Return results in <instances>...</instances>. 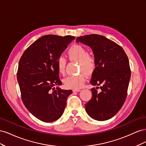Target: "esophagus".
Instances as JSON below:
<instances>
[{"mask_svg":"<svg viewBox=\"0 0 146 146\" xmlns=\"http://www.w3.org/2000/svg\"><path fill=\"white\" fill-rule=\"evenodd\" d=\"M72 91H73V92H80L81 90L79 89H74Z\"/></svg>","mask_w":146,"mask_h":146,"instance_id":"1","label":"esophagus"}]
</instances>
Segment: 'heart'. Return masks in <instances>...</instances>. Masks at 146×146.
Listing matches in <instances>:
<instances>
[{
	"mask_svg": "<svg viewBox=\"0 0 146 146\" xmlns=\"http://www.w3.org/2000/svg\"><path fill=\"white\" fill-rule=\"evenodd\" d=\"M87 48L82 45L75 44L70 47L67 54L70 60L78 61L80 71L83 72L86 75L91 74L96 68V60L94 56L88 54ZM66 59L63 56H59L56 61L57 69L58 73L64 75L66 69ZM81 73L78 76H69L64 79L63 82L66 87L72 89L80 88L85 81V75Z\"/></svg>",
	"mask_w": 146,
	"mask_h": 146,
	"instance_id": "heart-1",
	"label": "heart"
}]
</instances>
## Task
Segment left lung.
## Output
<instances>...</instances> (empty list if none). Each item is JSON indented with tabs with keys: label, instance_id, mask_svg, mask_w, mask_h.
I'll return each mask as SVG.
<instances>
[{
	"label": "left lung",
	"instance_id": "1",
	"mask_svg": "<svg viewBox=\"0 0 146 146\" xmlns=\"http://www.w3.org/2000/svg\"><path fill=\"white\" fill-rule=\"evenodd\" d=\"M77 43L90 47L96 68L90 83L99 86L100 92L91 89V99L85 105L91 117L98 121L111 119L122 108L127 98L131 71L128 57L122 47L100 35L77 37Z\"/></svg>",
	"mask_w": 146,
	"mask_h": 146
}]
</instances>
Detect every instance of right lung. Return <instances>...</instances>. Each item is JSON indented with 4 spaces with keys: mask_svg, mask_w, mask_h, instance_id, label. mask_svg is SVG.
Here are the masks:
<instances>
[{
    "mask_svg": "<svg viewBox=\"0 0 146 146\" xmlns=\"http://www.w3.org/2000/svg\"><path fill=\"white\" fill-rule=\"evenodd\" d=\"M74 36H42L25 50L19 60L17 79L21 98L33 115L45 122L58 119L64 111L72 90L57 86L59 79L56 61Z\"/></svg>",
    "mask_w": 146,
    "mask_h": 146,
    "instance_id": "right-lung-1",
    "label": "right lung"
}]
</instances>
